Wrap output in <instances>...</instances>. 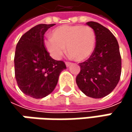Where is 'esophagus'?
<instances>
[{
	"label": "esophagus",
	"instance_id": "1",
	"mask_svg": "<svg viewBox=\"0 0 132 132\" xmlns=\"http://www.w3.org/2000/svg\"><path fill=\"white\" fill-rule=\"evenodd\" d=\"M70 65H71V63H69V62H66V66H67V67H69Z\"/></svg>",
	"mask_w": 132,
	"mask_h": 132
}]
</instances>
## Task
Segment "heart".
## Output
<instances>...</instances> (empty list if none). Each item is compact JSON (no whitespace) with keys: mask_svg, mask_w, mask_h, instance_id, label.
<instances>
[{"mask_svg":"<svg viewBox=\"0 0 132 132\" xmlns=\"http://www.w3.org/2000/svg\"><path fill=\"white\" fill-rule=\"evenodd\" d=\"M52 37L44 40L50 56L60 60L66 50L76 61H83L92 53L95 45V34L92 27L82 25H63L52 31Z\"/></svg>","mask_w":132,"mask_h":132,"instance_id":"b5f03b06","label":"heart"}]
</instances>
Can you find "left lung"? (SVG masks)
Segmentation results:
<instances>
[{"mask_svg":"<svg viewBox=\"0 0 132 132\" xmlns=\"http://www.w3.org/2000/svg\"><path fill=\"white\" fill-rule=\"evenodd\" d=\"M95 34V47L91 56L79 63L76 81L86 95L95 98L106 96L119 83L121 58L118 41L112 32L96 22H87Z\"/></svg>","mask_w":132,"mask_h":132,"instance_id":"8db88e82","label":"left lung"}]
</instances>
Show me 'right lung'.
Instances as JSON below:
<instances>
[{
  "instance_id": "1",
  "label": "right lung",
  "mask_w": 132,
  "mask_h": 132,
  "mask_svg": "<svg viewBox=\"0 0 132 132\" xmlns=\"http://www.w3.org/2000/svg\"><path fill=\"white\" fill-rule=\"evenodd\" d=\"M55 24H38L18 41L14 56L15 78L20 89L34 98L53 92L60 72L66 69L63 61L53 60L44 46V34Z\"/></svg>"
}]
</instances>
